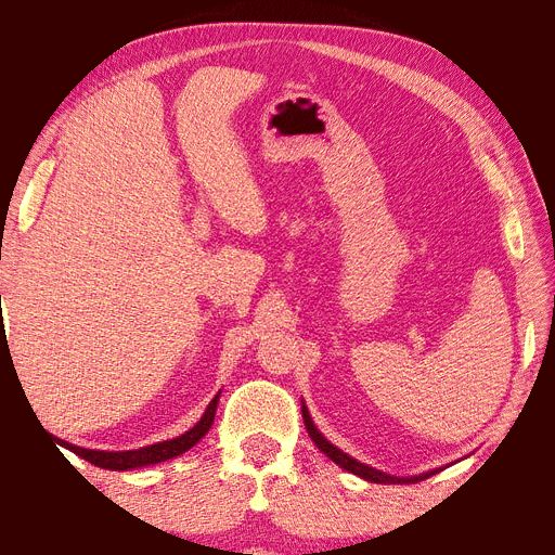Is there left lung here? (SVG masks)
Instances as JSON below:
<instances>
[{
    "mask_svg": "<svg viewBox=\"0 0 555 555\" xmlns=\"http://www.w3.org/2000/svg\"><path fill=\"white\" fill-rule=\"evenodd\" d=\"M304 422H306V428H308V433H310L312 442L319 447V451H324L333 463H338L343 469H347V473L357 475V477H361V479H365V481H373V483H416V481H424V479H428V477H433V475H438V469H430V473L416 475V477H393V475L379 473V469H375V467H371V465H365V463H361V461H357V459H351L349 453L340 451L338 447H333V444L324 438V435L317 430V426L312 424V418H310V412H308V408H306V402H304Z\"/></svg>",
    "mask_w": 555,
    "mask_h": 555,
    "instance_id": "1",
    "label": "left lung"
}]
</instances>
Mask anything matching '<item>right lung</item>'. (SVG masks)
I'll use <instances>...</instances> for the list:
<instances>
[{"instance_id":"1","label":"right lung","mask_w":555,"mask_h":555,"mask_svg":"<svg viewBox=\"0 0 555 555\" xmlns=\"http://www.w3.org/2000/svg\"><path fill=\"white\" fill-rule=\"evenodd\" d=\"M217 402H220V393H217L210 405L206 408L204 416H201V422L196 426H192L188 433L178 435L173 440H164L157 444H147L141 449H129V451H99V449H82L76 444H69L64 440H57L60 447L74 451L76 456L86 459L88 463L96 465V467H104V469H133V467H145V465H155L162 461H169L180 456V453L190 451L204 435L210 430L212 422H215V412H217Z\"/></svg>"}]
</instances>
